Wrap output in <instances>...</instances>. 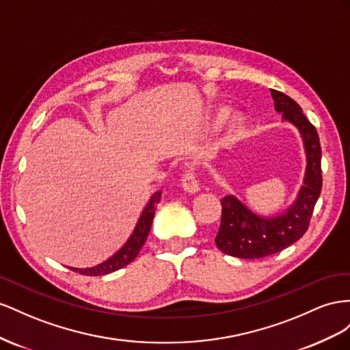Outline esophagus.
I'll return each instance as SVG.
<instances>
[{
  "label": "esophagus",
  "mask_w": 350,
  "mask_h": 350,
  "mask_svg": "<svg viewBox=\"0 0 350 350\" xmlns=\"http://www.w3.org/2000/svg\"><path fill=\"white\" fill-rule=\"evenodd\" d=\"M182 185H183L185 191L189 192V193H196V192L201 191V186H199V183L196 180V176L192 172V170H187V172L183 174Z\"/></svg>",
  "instance_id": "1"
}]
</instances>
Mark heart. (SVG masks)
<instances>
[{"label":"heart","instance_id":"obj_1","mask_svg":"<svg viewBox=\"0 0 350 350\" xmlns=\"http://www.w3.org/2000/svg\"><path fill=\"white\" fill-rule=\"evenodd\" d=\"M239 124V120L236 118V120H233V127H236Z\"/></svg>","mask_w":350,"mask_h":350}]
</instances>
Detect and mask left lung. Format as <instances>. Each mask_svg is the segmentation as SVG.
Masks as SVG:
<instances>
[{
    "label": "left lung",
    "instance_id": "obj_1",
    "mask_svg": "<svg viewBox=\"0 0 350 350\" xmlns=\"http://www.w3.org/2000/svg\"><path fill=\"white\" fill-rule=\"evenodd\" d=\"M271 95L275 111L282 113L283 122L292 123L302 136L306 154L304 185L295 202L274 217L255 214L234 195L221 199V224L215 236V245L221 252L237 258H264L299 241L308 230L314 206L321 193V145L315 127L291 96L274 89H271Z\"/></svg>",
    "mask_w": 350,
    "mask_h": 350
}]
</instances>
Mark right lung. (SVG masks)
I'll use <instances>...</instances> for the list:
<instances>
[{
	"label": "right lung",
	"instance_id": "add662e5",
	"mask_svg": "<svg viewBox=\"0 0 350 350\" xmlns=\"http://www.w3.org/2000/svg\"><path fill=\"white\" fill-rule=\"evenodd\" d=\"M159 199H161V192H155L151 196L141 217H139V221L135 227L132 236L127 239V242L120 247L113 256H109L107 261H104L103 264H98L95 267H89V268L72 267L70 269H73L75 273H81L83 275H105V274L117 271V269L126 267L127 264H131L137 256L139 251L142 249L146 237L149 234V230H151V224H152L157 204L159 202Z\"/></svg>",
	"mask_w": 350,
	"mask_h": 350
}]
</instances>
